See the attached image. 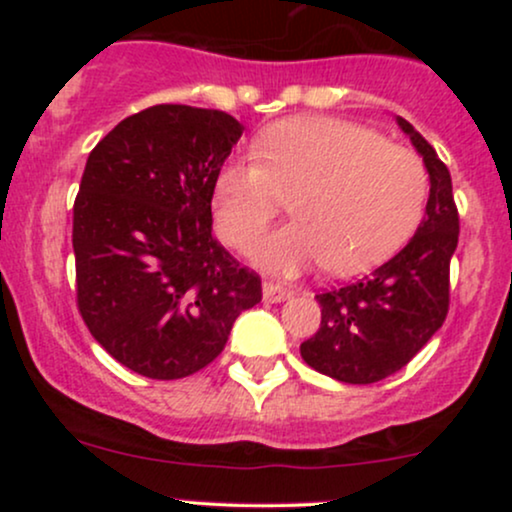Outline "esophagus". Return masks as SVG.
Returning <instances> with one entry per match:
<instances>
[{
  "label": "esophagus",
  "mask_w": 512,
  "mask_h": 512,
  "mask_svg": "<svg viewBox=\"0 0 512 512\" xmlns=\"http://www.w3.org/2000/svg\"><path fill=\"white\" fill-rule=\"evenodd\" d=\"M291 296H293L291 289H286V286L281 284H274V281H264L262 284V298L267 303H284L289 301Z\"/></svg>",
  "instance_id": "esophagus-1"
}]
</instances>
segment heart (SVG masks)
Here are the masks:
<instances>
[{"mask_svg":"<svg viewBox=\"0 0 512 512\" xmlns=\"http://www.w3.org/2000/svg\"><path fill=\"white\" fill-rule=\"evenodd\" d=\"M255 156L216 173L214 216L219 236L245 250L291 199L296 221L255 250L269 272L291 276L325 262L337 276L361 274L395 255L424 214L421 158L363 125L291 117L257 139Z\"/></svg>","mask_w":512,"mask_h":512,"instance_id":"obj_1","label":"heart"}]
</instances>
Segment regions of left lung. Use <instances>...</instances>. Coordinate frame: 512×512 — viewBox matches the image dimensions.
Returning a JSON list of instances; mask_svg holds the SVG:
<instances>
[{
    "instance_id": "left-lung-1",
    "label": "left lung",
    "mask_w": 512,
    "mask_h": 512,
    "mask_svg": "<svg viewBox=\"0 0 512 512\" xmlns=\"http://www.w3.org/2000/svg\"><path fill=\"white\" fill-rule=\"evenodd\" d=\"M397 125L428 170L426 214L392 260L354 284L315 296L322 308L320 330L301 344V356L339 383L368 385L397 373L448 315L450 260L460 236L450 170L404 117H397Z\"/></svg>"
}]
</instances>
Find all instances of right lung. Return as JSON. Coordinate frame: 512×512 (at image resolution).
Instances as JSON below:
<instances>
[{
    "label": "right lung",
    "mask_w": 512,
    "mask_h": 512,
    "mask_svg": "<svg viewBox=\"0 0 512 512\" xmlns=\"http://www.w3.org/2000/svg\"><path fill=\"white\" fill-rule=\"evenodd\" d=\"M243 125L154 105L88 154L74 202L76 303L93 339L151 380L209 366L262 281L211 233V197Z\"/></svg>",
    "instance_id": "right-lung-1"
}]
</instances>
